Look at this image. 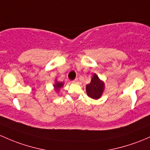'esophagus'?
<instances>
[{"instance_id": "1", "label": "esophagus", "mask_w": 150, "mask_h": 150, "mask_svg": "<svg viewBox=\"0 0 150 150\" xmlns=\"http://www.w3.org/2000/svg\"><path fill=\"white\" fill-rule=\"evenodd\" d=\"M72 83H78V78H76V79L74 80L73 81H72Z\"/></svg>"}]
</instances>
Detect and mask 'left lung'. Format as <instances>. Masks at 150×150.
Returning <instances> with one entry per match:
<instances>
[{"label":"left lung","mask_w":150,"mask_h":150,"mask_svg":"<svg viewBox=\"0 0 150 150\" xmlns=\"http://www.w3.org/2000/svg\"><path fill=\"white\" fill-rule=\"evenodd\" d=\"M86 89L87 95L90 98L98 100L103 95L105 89V83L96 74H93L91 83L86 86Z\"/></svg>","instance_id":"1"}]
</instances>
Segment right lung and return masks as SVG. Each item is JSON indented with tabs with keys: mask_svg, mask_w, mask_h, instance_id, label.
<instances>
[{
	"mask_svg": "<svg viewBox=\"0 0 150 150\" xmlns=\"http://www.w3.org/2000/svg\"><path fill=\"white\" fill-rule=\"evenodd\" d=\"M64 83H63V82H59V81H57V80H55L54 84L53 85V86H54V90L55 91V92L59 93V90H60L61 88H62L63 86H64Z\"/></svg>",
	"mask_w": 150,
	"mask_h": 150,
	"instance_id": "right-lung-1",
	"label": "right lung"
}]
</instances>
